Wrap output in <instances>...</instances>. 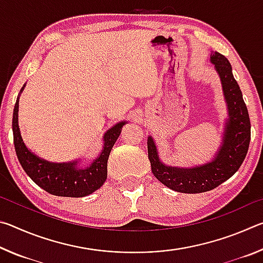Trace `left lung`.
Wrapping results in <instances>:
<instances>
[{"mask_svg":"<svg viewBox=\"0 0 263 263\" xmlns=\"http://www.w3.org/2000/svg\"><path fill=\"white\" fill-rule=\"evenodd\" d=\"M211 64L220 79L228 108L220 146L213 158L193 167H174L163 163L155 141L147 138L148 159L154 176L169 189L184 194H198L215 189L238 171L246 158L251 141V121L241 90L235 81L230 61L218 52L210 54Z\"/></svg>","mask_w":263,"mask_h":263,"instance_id":"8db88e82","label":"left lung"}]
</instances>
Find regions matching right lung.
<instances>
[{"label":"right lung","instance_id":"obj_1","mask_svg":"<svg viewBox=\"0 0 263 263\" xmlns=\"http://www.w3.org/2000/svg\"><path fill=\"white\" fill-rule=\"evenodd\" d=\"M25 84L22 87L17 97L14 114H12V133L17 158L24 172L35 184L48 194L61 197H84L100 189L108 176V159L116 140L122 132V127L127 123L122 121L110 127L103 136V147L95 159L87 164H82V159L68 162H51L39 158L26 147L21 136L18 126L20 96Z\"/></svg>","mask_w":263,"mask_h":263}]
</instances>
